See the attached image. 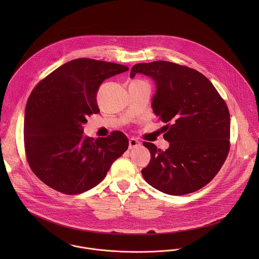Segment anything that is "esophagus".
<instances>
[{
    "label": "esophagus",
    "mask_w": 259,
    "mask_h": 259,
    "mask_svg": "<svg viewBox=\"0 0 259 259\" xmlns=\"http://www.w3.org/2000/svg\"><path fill=\"white\" fill-rule=\"evenodd\" d=\"M141 147V143L135 139H130L128 141V148L130 149H134V148H138Z\"/></svg>",
    "instance_id": "obj_1"
}]
</instances>
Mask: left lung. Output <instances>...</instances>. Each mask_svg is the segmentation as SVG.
I'll return each mask as SVG.
<instances>
[{"mask_svg": "<svg viewBox=\"0 0 259 259\" xmlns=\"http://www.w3.org/2000/svg\"><path fill=\"white\" fill-rule=\"evenodd\" d=\"M143 74L155 83L151 108L166 123L165 150L144 143L150 161L142 175L148 185L170 195H184L207 185L229 150L230 116L226 104L199 72L165 61L137 64L131 77Z\"/></svg>", "mask_w": 259, "mask_h": 259, "instance_id": "1", "label": "left lung"}]
</instances>
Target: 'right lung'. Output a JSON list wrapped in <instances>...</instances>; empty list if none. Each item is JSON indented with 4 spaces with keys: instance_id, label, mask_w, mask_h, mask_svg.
<instances>
[{
    "instance_id": "add662e5",
    "label": "right lung",
    "mask_w": 259,
    "mask_h": 259,
    "mask_svg": "<svg viewBox=\"0 0 259 259\" xmlns=\"http://www.w3.org/2000/svg\"><path fill=\"white\" fill-rule=\"evenodd\" d=\"M128 71L122 65L76 59L40 80L26 106L24 138L33 172L50 187L77 194L99 185L128 148L121 132L97 140L83 136L87 115L98 113L102 82Z\"/></svg>"
}]
</instances>
